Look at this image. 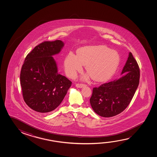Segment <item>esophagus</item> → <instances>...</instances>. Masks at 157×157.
Returning <instances> with one entry per match:
<instances>
[{
	"label": "esophagus",
	"instance_id": "obj_1",
	"mask_svg": "<svg viewBox=\"0 0 157 157\" xmlns=\"http://www.w3.org/2000/svg\"><path fill=\"white\" fill-rule=\"evenodd\" d=\"M75 86L77 87H79V88H82V87L85 86V84H82V83H77V84H76Z\"/></svg>",
	"mask_w": 157,
	"mask_h": 157
}]
</instances>
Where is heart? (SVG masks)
Instances as JSON below:
<instances>
[{
    "label": "heart",
    "mask_w": 157,
    "mask_h": 157,
    "mask_svg": "<svg viewBox=\"0 0 157 157\" xmlns=\"http://www.w3.org/2000/svg\"><path fill=\"white\" fill-rule=\"evenodd\" d=\"M118 53L104 45L84 46L80 48L77 55L70 52L64 61V71L68 77L75 78L86 64V70L94 79L103 82L113 75L118 66ZM89 75L84 78L87 79Z\"/></svg>",
    "instance_id": "heart-1"
}]
</instances>
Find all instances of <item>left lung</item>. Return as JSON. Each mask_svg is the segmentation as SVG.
I'll return each mask as SVG.
<instances>
[{
	"mask_svg": "<svg viewBox=\"0 0 157 157\" xmlns=\"http://www.w3.org/2000/svg\"><path fill=\"white\" fill-rule=\"evenodd\" d=\"M140 68L131 52L118 79L94 87L90 105L95 113L111 117L124 111L130 103L140 80Z\"/></svg>",
	"mask_w": 157,
	"mask_h": 157,
	"instance_id": "obj_1",
	"label": "left lung"
}]
</instances>
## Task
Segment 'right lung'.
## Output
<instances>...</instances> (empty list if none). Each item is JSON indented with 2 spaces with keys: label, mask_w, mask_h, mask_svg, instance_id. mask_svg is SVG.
I'll return each instance as SVG.
<instances>
[{
  "label": "right lung",
  "mask_w": 157,
  "mask_h": 157,
  "mask_svg": "<svg viewBox=\"0 0 157 157\" xmlns=\"http://www.w3.org/2000/svg\"><path fill=\"white\" fill-rule=\"evenodd\" d=\"M63 41H44L26 56L21 68L23 100L34 111L48 113L60 105L72 85L68 78L58 73L52 56L59 54Z\"/></svg>",
  "instance_id": "obj_1"
}]
</instances>
